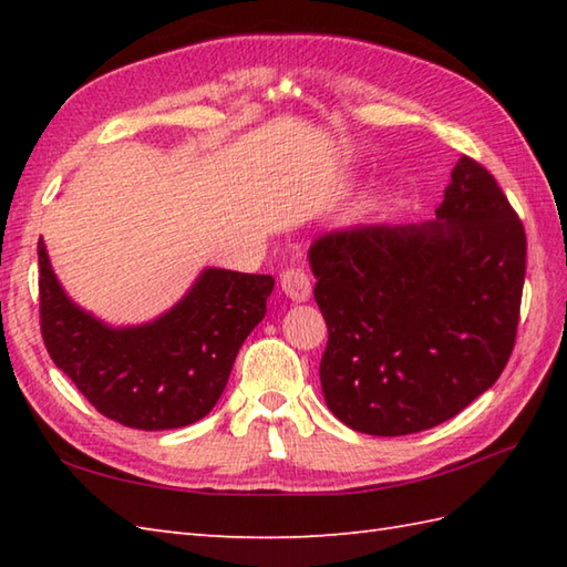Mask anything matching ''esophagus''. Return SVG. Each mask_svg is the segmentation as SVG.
Returning a JSON list of instances; mask_svg holds the SVG:
<instances>
[{
    "mask_svg": "<svg viewBox=\"0 0 567 567\" xmlns=\"http://www.w3.org/2000/svg\"><path fill=\"white\" fill-rule=\"evenodd\" d=\"M280 285H282V292L292 299V302H307L311 297V282L305 270L299 268H287L280 275Z\"/></svg>",
    "mask_w": 567,
    "mask_h": 567,
    "instance_id": "34e87169",
    "label": "esophagus"
}]
</instances>
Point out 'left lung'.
Returning <instances> with one entry per match:
<instances>
[{
	"instance_id": "1",
	"label": "left lung",
	"mask_w": 567,
	"mask_h": 567,
	"mask_svg": "<svg viewBox=\"0 0 567 567\" xmlns=\"http://www.w3.org/2000/svg\"><path fill=\"white\" fill-rule=\"evenodd\" d=\"M329 327L319 378L336 419L406 436L453 419L512 355L526 275L519 216L463 155L436 219L336 228L309 246Z\"/></svg>"
}]
</instances>
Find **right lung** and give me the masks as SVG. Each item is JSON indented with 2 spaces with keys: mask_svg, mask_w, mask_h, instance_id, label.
<instances>
[{
  "mask_svg": "<svg viewBox=\"0 0 567 567\" xmlns=\"http://www.w3.org/2000/svg\"><path fill=\"white\" fill-rule=\"evenodd\" d=\"M41 331L53 363L106 419L165 431L207 416L265 317L270 275L204 268L161 317L112 327L72 302L39 238Z\"/></svg>",
  "mask_w": 567,
  "mask_h": 567,
  "instance_id": "right-lung-1",
  "label": "right lung"
}]
</instances>
